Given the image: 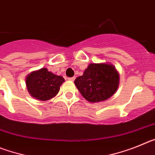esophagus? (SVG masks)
Instances as JSON below:
<instances>
[{
  "label": "esophagus",
  "mask_w": 155,
  "mask_h": 155,
  "mask_svg": "<svg viewBox=\"0 0 155 155\" xmlns=\"http://www.w3.org/2000/svg\"><path fill=\"white\" fill-rule=\"evenodd\" d=\"M74 79H75L74 77H72V78H68V80L71 81H74Z\"/></svg>",
  "instance_id": "obj_1"
}]
</instances>
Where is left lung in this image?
Here are the masks:
<instances>
[{"label":"left lung","instance_id":"1","mask_svg":"<svg viewBox=\"0 0 155 155\" xmlns=\"http://www.w3.org/2000/svg\"><path fill=\"white\" fill-rule=\"evenodd\" d=\"M118 72L108 64H91L74 84L81 95L90 102L105 101L114 94L119 86Z\"/></svg>","mask_w":155,"mask_h":155}]
</instances>
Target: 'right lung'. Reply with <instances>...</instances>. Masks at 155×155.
<instances>
[{
    "mask_svg": "<svg viewBox=\"0 0 155 155\" xmlns=\"http://www.w3.org/2000/svg\"><path fill=\"white\" fill-rule=\"evenodd\" d=\"M63 82V77L53 74L46 68L33 71L26 78L28 92L31 96L41 101H46L55 96Z\"/></svg>",
    "mask_w": 155,
    "mask_h": 155,
    "instance_id": "1",
    "label": "right lung"
}]
</instances>
